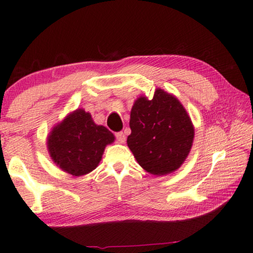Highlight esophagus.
Instances as JSON below:
<instances>
[{"mask_svg": "<svg viewBox=\"0 0 253 253\" xmlns=\"http://www.w3.org/2000/svg\"><path fill=\"white\" fill-rule=\"evenodd\" d=\"M116 139H117V142L123 144L125 143V139H126V135L123 133V131H118V133H116Z\"/></svg>", "mask_w": 253, "mask_h": 253, "instance_id": "1", "label": "esophagus"}]
</instances>
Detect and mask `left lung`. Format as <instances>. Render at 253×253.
<instances>
[{
  "label": "left lung",
  "instance_id": "left-lung-1",
  "mask_svg": "<svg viewBox=\"0 0 253 253\" xmlns=\"http://www.w3.org/2000/svg\"><path fill=\"white\" fill-rule=\"evenodd\" d=\"M127 145L144 170L164 175L187 159L195 129L186 109L173 94L156 89L153 99L139 97L130 111Z\"/></svg>",
  "mask_w": 253,
  "mask_h": 253
}]
</instances>
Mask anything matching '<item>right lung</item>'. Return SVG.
I'll list each match as a JSON object with an SVG mask.
<instances>
[{
    "label": "right lung",
    "instance_id": "obj_1",
    "mask_svg": "<svg viewBox=\"0 0 253 253\" xmlns=\"http://www.w3.org/2000/svg\"><path fill=\"white\" fill-rule=\"evenodd\" d=\"M115 136L105 126L94 124L89 112L76 109L57 124L47 138L53 161L75 177L93 171Z\"/></svg>",
    "mask_w": 253,
    "mask_h": 253
}]
</instances>
